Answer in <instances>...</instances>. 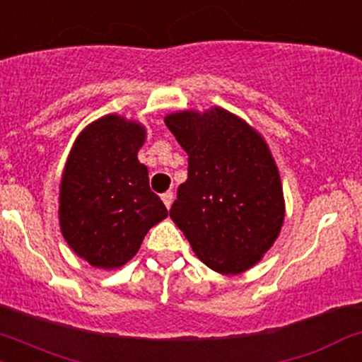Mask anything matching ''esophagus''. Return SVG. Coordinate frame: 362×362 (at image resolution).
Wrapping results in <instances>:
<instances>
[{
    "label": "esophagus",
    "instance_id": "34e87169",
    "mask_svg": "<svg viewBox=\"0 0 362 362\" xmlns=\"http://www.w3.org/2000/svg\"><path fill=\"white\" fill-rule=\"evenodd\" d=\"M161 199H163V203H165V206L170 208L171 203H173V192H171V191L165 192V194H163V196H161Z\"/></svg>",
    "mask_w": 362,
    "mask_h": 362
}]
</instances>
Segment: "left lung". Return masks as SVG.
<instances>
[{"mask_svg": "<svg viewBox=\"0 0 362 362\" xmlns=\"http://www.w3.org/2000/svg\"><path fill=\"white\" fill-rule=\"evenodd\" d=\"M189 156L170 216L203 264L248 271L274 245L284 220L279 171L260 133L222 107L165 117Z\"/></svg>", "mask_w": 362, "mask_h": 362, "instance_id": "8db88e82", "label": "left lung"}]
</instances>
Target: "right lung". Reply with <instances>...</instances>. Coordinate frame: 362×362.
Here are the masks:
<instances>
[{
    "label": "right lung",
    "mask_w": 362,
    "mask_h": 362,
    "mask_svg": "<svg viewBox=\"0 0 362 362\" xmlns=\"http://www.w3.org/2000/svg\"><path fill=\"white\" fill-rule=\"evenodd\" d=\"M146 128L117 114L88 124L72 146L60 182V230L91 267L132 260L151 227L168 216L136 158Z\"/></svg>",
    "instance_id": "obj_1"
}]
</instances>
